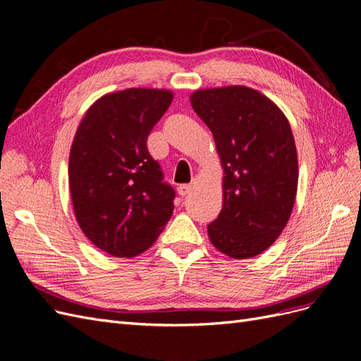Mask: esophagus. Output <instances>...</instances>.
Instances as JSON below:
<instances>
[{
	"label": "esophagus",
	"instance_id": "esophagus-1",
	"mask_svg": "<svg viewBox=\"0 0 361 361\" xmlns=\"http://www.w3.org/2000/svg\"><path fill=\"white\" fill-rule=\"evenodd\" d=\"M194 188V180L191 183H183V185H179L178 187V192L179 195H182V197H185V195H188Z\"/></svg>",
	"mask_w": 361,
	"mask_h": 361
}]
</instances>
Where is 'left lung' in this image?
<instances>
[{
  "label": "left lung",
  "instance_id": "8db88e82",
  "mask_svg": "<svg viewBox=\"0 0 361 361\" xmlns=\"http://www.w3.org/2000/svg\"><path fill=\"white\" fill-rule=\"evenodd\" d=\"M211 129L224 170L223 209L207 224L211 243L233 259L260 255L288 224L298 187L290 125L280 108L244 85L191 94Z\"/></svg>",
  "mask_w": 361,
  "mask_h": 361
}]
</instances>
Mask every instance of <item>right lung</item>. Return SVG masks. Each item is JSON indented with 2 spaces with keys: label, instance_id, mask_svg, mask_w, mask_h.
I'll list each match as a JSON object with an SVG mask.
<instances>
[{
  "label": "right lung",
  "instance_id": "obj_1",
  "mask_svg": "<svg viewBox=\"0 0 361 361\" xmlns=\"http://www.w3.org/2000/svg\"><path fill=\"white\" fill-rule=\"evenodd\" d=\"M173 93L128 89L102 96L76 129L69 187L76 221L116 257H133L157 241L174 209V190L150 157L147 137Z\"/></svg>",
  "mask_w": 361,
  "mask_h": 361
}]
</instances>
